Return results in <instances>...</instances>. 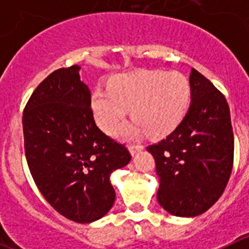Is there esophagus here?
I'll return each instance as SVG.
<instances>
[{
    "label": "esophagus",
    "mask_w": 249,
    "mask_h": 249,
    "mask_svg": "<svg viewBox=\"0 0 249 249\" xmlns=\"http://www.w3.org/2000/svg\"><path fill=\"white\" fill-rule=\"evenodd\" d=\"M128 149H129V152H131V155L133 156L135 153L140 152L141 149H143V146H142V144H129Z\"/></svg>",
    "instance_id": "esophagus-1"
}]
</instances>
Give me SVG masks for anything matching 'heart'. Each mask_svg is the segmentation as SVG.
Segmentation results:
<instances>
[{
    "label": "heart",
    "instance_id": "obj_1",
    "mask_svg": "<svg viewBox=\"0 0 249 249\" xmlns=\"http://www.w3.org/2000/svg\"><path fill=\"white\" fill-rule=\"evenodd\" d=\"M191 102V82L181 72L137 71L116 76L109 89H94L91 109L100 128L113 133L131 107L135 121L123 135L147 132L151 138H163L183 122Z\"/></svg>",
    "mask_w": 249,
    "mask_h": 249
}]
</instances>
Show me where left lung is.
Returning <instances> with one entry per match:
<instances>
[{
    "label": "left lung",
    "instance_id": "8db88e82",
    "mask_svg": "<svg viewBox=\"0 0 249 249\" xmlns=\"http://www.w3.org/2000/svg\"><path fill=\"white\" fill-rule=\"evenodd\" d=\"M192 102L183 122L147 147L160 177L157 199L167 212L195 217L210 210L227 186L234 137L226 97L192 68Z\"/></svg>",
    "mask_w": 249,
    "mask_h": 249
}]
</instances>
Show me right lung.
<instances>
[{"label":"right lung","mask_w":249,"mask_h":249,"mask_svg":"<svg viewBox=\"0 0 249 249\" xmlns=\"http://www.w3.org/2000/svg\"><path fill=\"white\" fill-rule=\"evenodd\" d=\"M80 67L59 68L37 86L23 109L28 168L39 192L70 221L102 218L116 199L109 176L131 160L124 144L94 122Z\"/></svg>","instance_id":"add662e5"}]
</instances>
